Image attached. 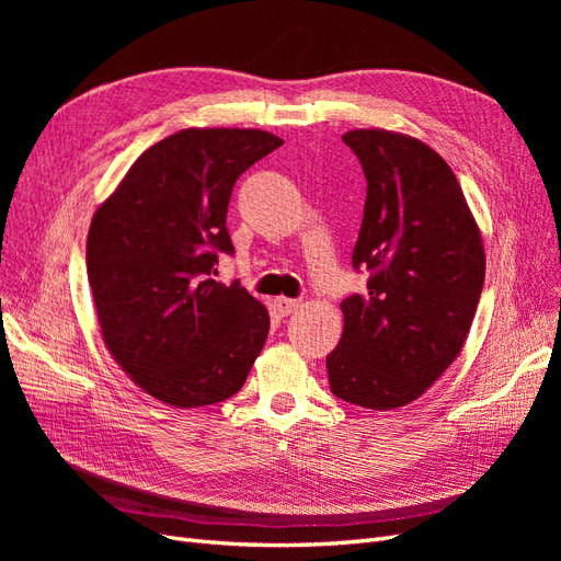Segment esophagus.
Instances as JSON below:
<instances>
[{"label": "esophagus", "instance_id": "1", "mask_svg": "<svg viewBox=\"0 0 561 561\" xmlns=\"http://www.w3.org/2000/svg\"><path fill=\"white\" fill-rule=\"evenodd\" d=\"M274 307L278 309L280 316H290L293 311H297L301 307L299 299H290V297H278L274 299Z\"/></svg>", "mask_w": 561, "mask_h": 561}]
</instances>
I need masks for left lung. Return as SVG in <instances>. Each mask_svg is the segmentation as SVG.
<instances>
[{"instance_id": "1", "label": "left lung", "mask_w": 561, "mask_h": 561, "mask_svg": "<svg viewBox=\"0 0 561 561\" xmlns=\"http://www.w3.org/2000/svg\"><path fill=\"white\" fill-rule=\"evenodd\" d=\"M367 198L353 268L367 293L342 301L344 332L328 355L332 393L367 410L410 404L463 348L484 285L478 225L447 161L421 140L348 130Z\"/></svg>"}]
</instances>
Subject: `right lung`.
I'll use <instances>...</instances> for the list:
<instances>
[{
  "mask_svg": "<svg viewBox=\"0 0 561 561\" xmlns=\"http://www.w3.org/2000/svg\"><path fill=\"white\" fill-rule=\"evenodd\" d=\"M280 145L266 130L184 128L151 145L93 215L87 271L103 339L165 404L236 396L264 348L266 309L213 276L219 254H233L236 180Z\"/></svg>",
  "mask_w": 561,
  "mask_h": 561,
  "instance_id": "obj_1",
  "label": "right lung"
}]
</instances>
